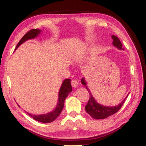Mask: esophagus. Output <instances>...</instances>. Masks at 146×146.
I'll list each match as a JSON object with an SVG mask.
<instances>
[{"label": "esophagus", "instance_id": "esophagus-1", "mask_svg": "<svg viewBox=\"0 0 146 146\" xmlns=\"http://www.w3.org/2000/svg\"><path fill=\"white\" fill-rule=\"evenodd\" d=\"M71 85H72V86L73 87H74V88L75 87H77L78 86V81L75 79L72 80L71 81Z\"/></svg>", "mask_w": 146, "mask_h": 146}]
</instances>
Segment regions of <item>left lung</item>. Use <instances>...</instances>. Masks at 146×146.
Here are the masks:
<instances>
[{"label": "left lung", "instance_id": "obj_1", "mask_svg": "<svg viewBox=\"0 0 146 146\" xmlns=\"http://www.w3.org/2000/svg\"><path fill=\"white\" fill-rule=\"evenodd\" d=\"M111 38L113 40V46L117 47L118 49H119V50H122V49H123L122 48L123 45L121 44V42L117 36L113 35L111 36ZM82 84L84 85V86H86V81H85L84 78L82 79ZM86 87L89 93V99L86 107H85V108H86L87 113L89 114V115H90L92 117L95 119H103L106 118L108 117H109V116H111L112 115H113V114H115V113H117V112L121 109V108L123 106V104L125 103V100L127 98H125V100H123L121 103H120L118 106L113 107L104 106L99 104L98 103L95 101L93 95H91V91H89V89L87 88V86Z\"/></svg>", "mask_w": 146, "mask_h": 146}]
</instances>
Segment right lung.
I'll use <instances>...</instances> for the list:
<instances>
[{"mask_svg": "<svg viewBox=\"0 0 146 146\" xmlns=\"http://www.w3.org/2000/svg\"><path fill=\"white\" fill-rule=\"evenodd\" d=\"M40 31H41L35 29H31V30L28 31V32L21 38V39L20 40V41L19 42V43L17 44L15 50L18 48L20 45L23 44L24 42H25L26 40H27L29 39L34 38L36 37L40 33ZM70 81V79H66L64 80L63 83H62L59 93V102H58L57 106H56L54 110L47 114H42V115H32V114L27 113L28 115L30 116V117L34 119L35 120H36L38 121L44 123H51L55 119H56L58 116L59 115V114L60 113V112H61L62 108H63L64 100H65L66 96H68V93L72 90V89Z\"/></svg>", "mask_w": 146, "mask_h": 146, "instance_id": "1", "label": "right lung"}]
</instances>
